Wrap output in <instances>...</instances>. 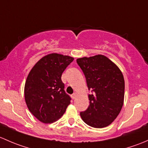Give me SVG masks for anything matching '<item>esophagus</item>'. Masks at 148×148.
<instances>
[{"label": "esophagus", "instance_id": "34e87169", "mask_svg": "<svg viewBox=\"0 0 148 148\" xmlns=\"http://www.w3.org/2000/svg\"><path fill=\"white\" fill-rule=\"evenodd\" d=\"M71 96H72V98L73 99H75L76 97V96H77V92H74V93L73 94V95H71Z\"/></svg>", "mask_w": 148, "mask_h": 148}]
</instances>
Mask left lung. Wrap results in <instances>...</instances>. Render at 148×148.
Masks as SVG:
<instances>
[{
    "mask_svg": "<svg viewBox=\"0 0 148 148\" xmlns=\"http://www.w3.org/2000/svg\"><path fill=\"white\" fill-rule=\"evenodd\" d=\"M92 93L90 106L80 112L83 121L95 128L107 127L119 115L123 106L125 80L118 66L106 56L97 55L77 59Z\"/></svg>",
    "mask_w": 148,
    "mask_h": 148,
    "instance_id": "1",
    "label": "left lung"
}]
</instances>
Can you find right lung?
Returning a JSON list of instances; mask_svg holds the SVG:
<instances>
[{"instance_id": "1", "label": "right lung", "mask_w": 148, "mask_h": 148, "mask_svg": "<svg viewBox=\"0 0 148 148\" xmlns=\"http://www.w3.org/2000/svg\"><path fill=\"white\" fill-rule=\"evenodd\" d=\"M73 60L71 56L51 53L38 60L29 73L24 88L25 103L30 112L42 123L58 120L71 103L61 76Z\"/></svg>"}]
</instances>
